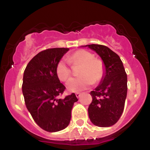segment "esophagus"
I'll list each match as a JSON object with an SVG mask.
<instances>
[{"mask_svg":"<svg viewBox=\"0 0 150 150\" xmlns=\"http://www.w3.org/2000/svg\"><path fill=\"white\" fill-rule=\"evenodd\" d=\"M75 95H76V98H79V97H80V95H81V94L79 93V92H76V93L75 94Z\"/></svg>","mask_w":150,"mask_h":150,"instance_id":"esophagus-1","label":"esophagus"}]
</instances>
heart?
<instances>
[{"instance_id":"b5f03b06","label":"heart","mask_w":150,"mask_h":150,"mask_svg":"<svg viewBox=\"0 0 150 150\" xmlns=\"http://www.w3.org/2000/svg\"><path fill=\"white\" fill-rule=\"evenodd\" d=\"M68 62L73 65L80 64L78 77L71 78L67 81V88L71 92H77L88 88L92 83L100 81L104 74V66L99 59H95L94 55L86 50H78L68 58ZM58 77L65 81L71 76V69L66 59H62L56 65Z\"/></svg>"}]
</instances>
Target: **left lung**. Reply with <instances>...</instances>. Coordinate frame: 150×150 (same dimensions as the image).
<instances>
[{
	"mask_svg": "<svg viewBox=\"0 0 150 150\" xmlns=\"http://www.w3.org/2000/svg\"><path fill=\"white\" fill-rule=\"evenodd\" d=\"M103 61L104 76L100 84L90 92L92 101L88 106L90 120L98 127H110L120 120L127 96V74L120 56L107 46L86 45Z\"/></svg>",
	"mask_w": 150,
	"mask_h": 150,
	"instance_id": "8db88e82",
	"label": "left lung"
}]
</instances>
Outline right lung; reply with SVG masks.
<instances>
[{"mask_svg": "<svg viewBox=\"0 0 150 150\" xmlns=\"http://www.w3.org/2000/svg\"><path fill=\"white\" fill-rule=\"evenodd\" d=\"M68 48L43 50L28 64L23 74L22 93L28 110L35 122L49 132L62 131L68 126L75 94L57 98L65 87L57 76L56 65Z\"/></svg>", "mask_w": 150, "mask_h": 150, "instance_id": "obj_1", "label": "right lung"}]
</instances>
